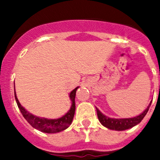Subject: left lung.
Here are the masks:
<instances>
[{
	"instance_id": "1",
	"label": "left lung",
	"mask_w": 160,
	"mask_h": 160,
	"mask_svg": "<svg viewBox=\"0 0 160 160\" xmlns=\"http://www.w3.org/2000/svg\"><path fill=\"white\" fill-rule=\"evenodd\" d=\"M151 104L152 101H150L147 108L143 111L142 113H141L139 115L135 116V117L133 118H109L108 116L104 115L97 108L96 110L98 119H99L101 125H104V127H106V128L111 130L124 131L126 129H129V128L139 124L142 122V120L144 118L146 114H147Z\"/></svg>"
}]
</instances>
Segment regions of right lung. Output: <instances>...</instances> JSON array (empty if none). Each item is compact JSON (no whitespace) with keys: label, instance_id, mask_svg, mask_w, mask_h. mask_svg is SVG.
<instances>
[{"label":"right lung","instance_id":"obj_1","mask_svg":"<svg viewBox=\"0 0 160 160\" xmlns=\"http://www.w3.org/2000/svg\"><path fill=\"white\" fill-rule=\"evenodd\" d=\"M79 87L76 88L75 89L72 90L70 92L69 97L71 100V107L70 109L62 116L61 118L56 119H49L46 118H41L35 116L34 114H31L28 111L25 110V108L21 105L20 102L18 100L17 95H16L15 90H14V97H15L16 102H17L18 107L21 113L22 114L23 117L25 118V120L33 127L35 129L40 131V132H45V133H57V132H62V131L67 129L71 125L73 119L74 114H75L76 105H75V97L76 92L78 89Z\"/></svg>","mask_w":160,"mask_h":160}]
</instances>
